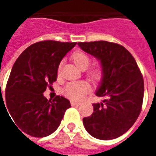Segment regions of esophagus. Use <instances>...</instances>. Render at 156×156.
<instances>
[{
	"label": "esophagus",
	"mask_w": 156,
	"mask_h": 156,
	"mask_svg": "<svg viewBox=\"0 0 156 156\" xmlns=\"http://www.w3.org/2000/svg\"><path fill=\"white\" fill-rule=\"evenodd\" d=\"M81 105L80 103H78V102H74V101H71V105L72 106H79Z\"/></svg>",
	"instance_id": "obj_1"
}]
</instances>
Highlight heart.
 Instances as JSON below:
<instances>
[{
	"label": "heart",
	"instance_id": "obj_1",
	"mask_svg": "<svg viewBox=\"0 0 156 156\" xmlns=\"http://www.w3.org/2000/svg\"><path fill=\"white\" fill-rule=\"evenodd\" d=\"M72 59L76 66L81 70L87 69L90 63V58L82 51H76L72 56ZM59 72V70H58ZM89 78L94 81H98L102 77V70L99 68H94L88 73ZM89 90V85L85 81L70 82L63 88V94L72 100H81Z\"/></svg>",
	"mask_w": 156,
	"mask_h": 156
}]
</instances>
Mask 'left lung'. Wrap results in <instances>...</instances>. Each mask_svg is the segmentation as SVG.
<instances>
[{
  "mask_svg": "<svg viewBox=\"0 0 156 156\" xmlns=\"http://www.w3.org/2000/svg\"><path fill=\"white\" fill-rule=\"evenodd\" d=\"M83 51L100 62L102 78L95 94L105 99L94 104L91 116L83 119L93 137L108 140L127 132L140 114L144 80L127 49L106 41L78 42Z\"/></svg>",
  "mask_w": 156,
  "mask_h": 156,
  "instance_id": "1",
  "label": "left lung"
}]
</instances>
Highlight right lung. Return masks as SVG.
I'll use <instances>...</instances> for the list:
<instances>
[{
    "instance_id": "obj_1",
    "label": "right lung",
    "mask_w": 156,
    "mask_h": 156,
    "mask_svg": "<svg viewBox=\"0 0 156 156\" xmlns=\"http://www.w3.org/2000/svg\"><path fill=\"white\" fill-rule=\"evenodd\" d=\"M76 44L39 41L16 59L5 88V107L19 130L33 137H46L60 125L70 102L62 96L48 100L43 93L57 80L60 62Z\"/></svg>"
}]
</instances>
